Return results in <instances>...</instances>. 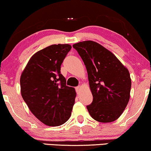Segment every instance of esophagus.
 Returning <instances> with one entry per match:
<instances>
[{"mask_svg":"<svg viewBox=\"0 0 151 151\" xmlns=\"http://www.w3.org/2000/svg\"><path fill=\"white\" fill-rule=\"evenodd\" d=\"M75 89H76V91H77V93H78L79 92V91H80V89H81V87L80 86H77L75 88Z\"/></svg>","mask_w":151,"mask_h":151,"instance_id":"1","label":"esophagus"}]
</instances>
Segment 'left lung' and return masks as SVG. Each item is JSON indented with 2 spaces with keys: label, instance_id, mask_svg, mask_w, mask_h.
<instances>
[{
  "label": "left lung",
  "instance_id": "obj_1",
  "mask_svg": "<svg viewBox=\"0 0 151 151\" xmlns=\"http://www.w3.org/2000/svg\"><path fill=\"white\" fill-rule=\"evenodd\" d=\"M72 47L86 68L93 100L87 109L95 121L110 123L117 120L130 97L129 72L113 53L96 42H80Z\"/></svg>",
  "mask_w": 151,
  "mask_h": 151
}]
</instances>
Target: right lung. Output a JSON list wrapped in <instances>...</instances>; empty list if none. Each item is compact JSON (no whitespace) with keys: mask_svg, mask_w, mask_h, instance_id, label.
I'll list each match as a JSON object with an SVG mask.
<instances>
[{"mask_svg":"<svg viewBox=\"0 0 151 151\" xmlns=\"http://www.w3.org/2000/svg\"><path fill=\"white\" fill-rule=\"evenodd\" d=\"M68 44L52 45L36 52L20 78L21 93L30 111L48 126H59L71 116L75 89L66 86L60 65L71 49Z\"/></svg>","mask_w":151,"mask_h":151,"instance_id":"add662e5","label":"right lung"}]
</instances>
